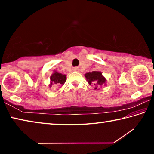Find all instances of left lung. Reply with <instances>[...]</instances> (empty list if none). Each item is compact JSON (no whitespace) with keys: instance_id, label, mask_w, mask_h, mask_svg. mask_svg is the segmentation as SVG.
Masks as SVG:
<instances>
[{"instance_id":"1","label":"left lung","mask_w":154,"mask_h":154,"mask_svg":"<svg viewBox=\"0 0 154 154\" xmlns=\"http://www.w3.org/2000/svg\"><path fill=\"white\" fill-rule=\"evenodd\" d=\"M85 77L89 85H95L94 90L98 89V88L106 83V79L103 76L101 72L92 71V72H87L85 73Z\"/></svg>"}]
</instances>
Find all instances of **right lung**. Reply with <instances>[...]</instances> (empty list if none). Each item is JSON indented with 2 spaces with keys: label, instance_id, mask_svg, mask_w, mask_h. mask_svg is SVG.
I'll return each mask as SVG.
<instances>
[{
  "label": "right lung",
  "instance_id": "1",
  "mask_svg": "<svg viewBox=\"0 0 154 154\" xmlns=\"http://www.w3.org/2000/svg\"><path fill=\"white\" fill-rule=\"evenodd\" d=\"M66 80V75H63L59 72L54 71V73L51 75L50 77V84H49V87H51L52 85H54V86L59 87L61 85H64Z\"/></svg>",
  "mask_w": 154,
  "mask_h": 154
}]
</instances>
